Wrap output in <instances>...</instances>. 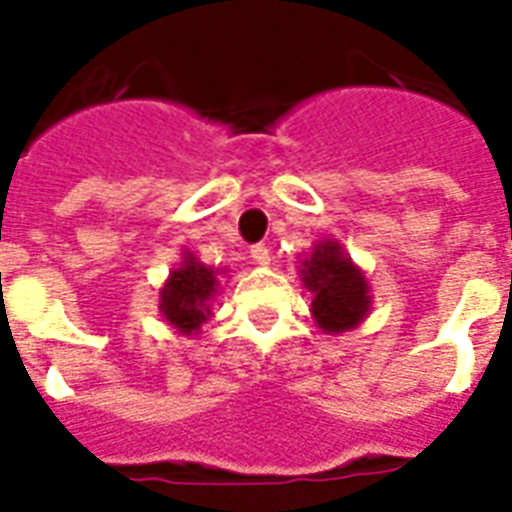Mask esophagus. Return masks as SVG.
Listing matches in <instances>:
<instances>
[{"instance_id":"34e87169","label":"esophagus","mask_w":512,"mask_h":512,"mask_svg":"<svg viewBox=\"0 0 512 512\" xmlns=\"http://www.w3.org/2000/svg\"><path fill=\"white\" fill-rule=\"evenodd\" d=\"M249 255H252V260H255L257 266H268V263H271V252H268L266 244L252 246V252H249Z\"/></svg>"}]
</instances>
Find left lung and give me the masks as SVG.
Returning a JSON list of instances; mask_svg holds the SVG:
<instances>
[{"label": "left lung", "mask_w": 512, "mask_h": 512, "mask_svg": "<svg viewBox=\"0 0 512 512\" xmlns=\"http://www.w3.org/2000/svg\"><path fill=\"white\" fill-rule=\"evenodd\" d=\"M301 282L312 293V318L326 334L348 332L370 312V288L362 268L332 238L318 241L310 257L301 260Z\"/></svg>", "instance_id": "left-lung-1"}]
</instances>
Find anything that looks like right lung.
<instances>
[{"label": "right lung", "mask_w": 512, "mask_h": 512, "mask_svg": "<svg viewBox=\"0 0 512 512\" xmlns=\"http://www.w3.org/2000/svg\"><path fill=\"white\" fill-rule=\"evenodd\" d=\"M219 271L202 266L197 257L186 252L183 263L175 271H169V279L161 288V304L158 312L167 318L169 326H175L183 334H197L200 326L208 321L211 315V304L208 301L216 296L219 288Z\"/></svg>", "instance_id": "add662e5"}]
</instances>
